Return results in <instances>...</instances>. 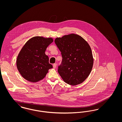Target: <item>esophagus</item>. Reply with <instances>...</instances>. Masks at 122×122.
Instances as JSON below:
<instances>
[{
    "mask_svg": "<svg viewBox=\"0 0 122 122\" xmlns=\"http://www.w3.org/2000/svg\"><path fill=\"white\" fill-rule=\"evenodd\" d=\"M56 66H57V64H53V69H55V68H56Z\"/></svg>",
    "mask_w": 122,
    "mask_h": 122,
    "instance_id": "34e87169",
    "label": "esophagus"
}]
</instances>
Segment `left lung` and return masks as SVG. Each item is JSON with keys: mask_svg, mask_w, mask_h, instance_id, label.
<instances>
[{"mask_svg": "<svg viewBox=\"0 0 122 122\" xmlns=\"http://www.w3.org/2000/svg\"><path fill=\"white\" fill-rule=\"evenodd\" d=\"M54 41L62 57L58 74L67 84H81L89 76L93 67L90 46L81 36L75 34L56 38Z\"/></svg>", "mask_w": 122, "mask_h": 122, "instance_id": "left-lung-1", "label": "left lung"}]
</instances>
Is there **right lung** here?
<instances>
[{
    "mask_svg": "<svg viewBox=\"0 0 122 122\" xmlns=\"http://www.w3.org/2000/svg\"><path fill=\"white\" fill-rule=\"evenodd\" d=\"M53 41L51 38L35 36L27 41L18 54L16 66L24 78L31 82L43 79L52 68L45 54L47 47Z\"/></svg>",
    "mask_w": 122,
    "mask_h": 122,
    "instance_id": "obj_1",
    "label": "right lung"
}]
</instances>
